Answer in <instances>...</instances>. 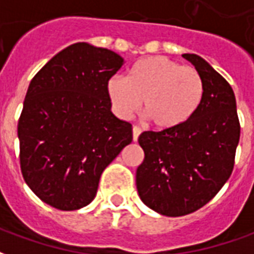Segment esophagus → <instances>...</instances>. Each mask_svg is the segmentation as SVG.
<instances>
[{
  "label": "esophagus",
  "mask_w": 254,
  "mask_h": 254,
  "mask_svg": "<svg viewBox=\"0 0 254 254\" xmlns=\"http://www.w3.org/2000/svg\"><path fill=\"white\" fill-rule=\"evenodd\" d=\"M140 134H141V129L138 127H133V141H137Z\"/></svg>",
  "instance_id": "esophagus-1"
}]
</instances>
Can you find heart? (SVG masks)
Listing matches in <instances>:
<instances>
[{
  "label": "heart",
  "mask_w": 254,
  "mask_h": 254,
  "mask_svg": "<svg viewBox=\"0 0 254 254\" xmlns=\"http://www.w3.org/2000/svg\"><path fill=\"white\" fill-rule=\"evenodd\" d=\"M107 95L124 118L140 109L156 129H173L189 121L200 107L204 80L193 66L166 57H148L134 64L127 78L111 77Z\"/></svg>",
  "instance_id": "1"
}]
</instances>
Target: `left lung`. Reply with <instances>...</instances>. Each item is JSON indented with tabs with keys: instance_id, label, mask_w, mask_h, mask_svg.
I'll use <instances>...</instances> for the list:
<instances>
[{
	"instance_id": "1",
	"label": "left lung",
	"mask_w": 254,
	"mask_h": 254,
	"mask_svg": "<svg viewBox=\"0 0 254 254\" xmlns=\"http://www.w3.org/2000/svg\"><path fill=\"white\" fill-rule=\"evenodd\" d=\"M204 80L200 107L189 121L143 132L144 160L136 171L141 201L166 216H184L216 196L234 169L240 120L233 88L196 54H182Z\"/></svg>"
}]
</instances>
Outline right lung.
<instances>
[{
  "instance_id": "obj_1",
  "label": "right lung",
  "mask_w": 254,
  "mask_h": 254,
  "mask_svg": "<svg viewBox=\"0 0 254 254\" xmlns=\"http://www.w3.org/2000/svg\"><path fill=\"white\" fill-rule=\"evenodd\" d=\"M117 53L70 45L31 80L19 120L20 167L42 201L61 211L88 205L102 173L132 143V125L111 113L107 83Z\"/></svg>"
}]
</instances>
